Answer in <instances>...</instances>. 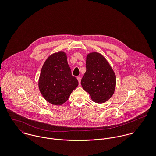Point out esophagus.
Listing matches in <instances>:
<instances>
[{"label": "esophagus", "mask_w": 156, "mask_h": 156, "mask_svg": "<svg viewBox=\"0 0 156 156\" xmlns=\"http://www.w3.org/2000/svg\"><path fill=\"white\" fill-rule=\"evenodd\" d=\"M77 80H78L79 83L80 84V81H81V77H79V76H78V77H77Z\"/></svg>", "instance_id": "obj_1"}]
</instances>
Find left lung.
Masks as SVG:
<instances>
[{
  "label": "left lung",
  "instance_id": "8db88e82",
  "mask_svg": "<svg viewBox=\"0 0 156 156\" xmlns=\"http://www.w3.org/2000/svg\"><path fill=\"white\" fill-rule=\"evenodd\" d=\"M87 71L81 80L83 89L95 103H103L113 95L116 86V76L105 57L97 52L87 56Z\"/></svg>",
  "mask_w": 156,
  "mask_h": 156
}]
</instances>
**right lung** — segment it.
Segmentation results:
<instances>
[{
	"label": "right lung",
	"mask_w": 156,
	"mask_h": 156,
	"mask_svg": "<svg viewBox=\"0 0 156 156\" xmlns=\"http://www.w3.org/2000/svg\"><path fill=\"white\" fill-rule=\"evenodd\" d=\"M78 85L77 79L72 76L64 52L53 53L47 59L38 82L40 90L47 101L55 105H62Z\"/></svg>",
	"instance_id": "right-lung-1"
}]
</instances>
